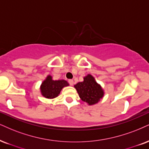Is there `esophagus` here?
<instances>
[{"mask_svg":"<svg viewBox=\"0 0 149 149\" xmlns=\"http://www.w3.org/2000/svg\"><path fill=\"white\" fill-rule=\"evenodd\" d=\"M68 83L70 84V86H73V84H74V81H73L72 79H69Z\"/></svg>","mask_w":149,"mask_h":149,"instance_id":"34e87169","label":"esophagus"}]
</instances>
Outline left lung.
Returning <instances> with one entry per match:
<instances>
[{
	"label": "left lung",
	"mask_w": 149,
	"mask_h": 149,
	"mask_svg": "<svg viewBox=\"0 0 149 149\" xmlns=\"http://www.w3.org/2000/svg\"><path fill=\"white\" fill-rule=\"evenodd\" d=\"M84 79V81L74 85L81 100L89 105L97 104L104 96L103 90L92 75L88 74Z\"/></svg>",
	"instance_id": "8db88e82"
}]
</instances>
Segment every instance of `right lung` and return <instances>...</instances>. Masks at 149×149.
Returning <instances> with one entry per match:
<instances>
[{"mask_svg": "<svg viewBox=\"0 0 149 149\" xmlns=\"http://www.w3.org/2000/svg\"><path fill=\"white\" fill-rule=\"evenodd\" d=\"M69 84L65 80L54 81L52 79V77L47 76L41 86V94L46 98L52 99L56 97L59 95L61 91L65 86Z\"/></svg>", "mask_w": 149, "mask_h": 149, "instance_id": "add662e5", "label": "right lung"}]
</instances>
